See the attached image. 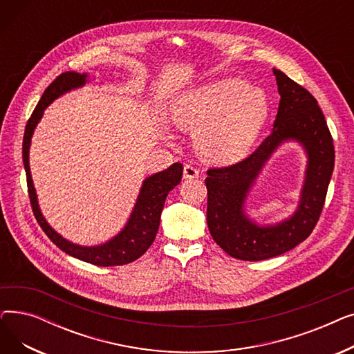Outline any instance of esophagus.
<instances>
[{
  "instance_id": "34e87169",
  "label": "esophagus",
  "mask_w": 354,
  "mask_h": 354,
  "mask_svg": "<svg viewBox=\"0 0 354 354\" xmlns=\"http://www.w3.org/2000/svg\"><path fill=\"white\" fill-rule=\"evenodd\" d=\"M199 176V171L192 165H187L183 167V178L185 179H195Z\"/></svg>"
}]
</instances>
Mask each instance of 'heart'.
Returning a JSON list of instances; mask_svg holds the SVG:
<instances>
[{
	"mask_svg": "<svg viewBox=\"0 0 354 354\" xmlns=\"http://www.w3.org/2000/svg\"><path fill=\"white\" fill-rule=\"evenodd\" d=\"M268 113L266 93L238 79H222L185 91L171 107L174 123L182 129H196L199 152L215 163L244 158Z\"/></svg>",
	"mask_w": 354,
	"mask_h": 354,
	"instance_id": "1",
	"label": "heart"
}]
</instances>
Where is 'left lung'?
<instances>
[{
  "label": "left lung",
  "instance_id": "8db88e82",
  "mask_svg": "<svg viewBox=\"0 0 354 354\" xmlns=\"http://www.w3.org/2000/svg\"><path fill=\"white\" fill-rule=\"evenodd\" d=\"M272 73L281 99L270 136L247 159L209 169L205 179L209 232L228 255L244 261L281 255L303 243L320 218L334 169L333 139L317 100L283 71ZM287 141L299 142L308 156L299 205L281 223L259 226L245 212V202L265 163Z\"/></svg>",
  "mask_w": 354,
  "mask_h": 354
}]
</instances>
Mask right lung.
Masks as SVG:
<instances>
[{
  "label": "right lung",
  "mask_w": 354,
  "mask_h": 354,
  "mask_svg": "<svg viewBox=\"0 0 354 354\" xmlns=\"http://www.w3.org/2000/svg\"><path fill=\"white\" fill-rule=\"evenodd\" d=\"M88 82L87 73L66 71L55 79L43 93V96L35 106L31 118L26 126L24 139H23V162L27 175V187L31 201L32 212L35 215L46 235L66 254L82 259L84 263L95 264L99 267H111V266H124L135 261L140 255H143L147 248L155 241L156 232L160 224V214L165 205V199L176 185L180 183L183 166L180 163H174L167 169L147 176L143 182L136 199L135 207L130 212V216L122 231L110 238L100 245H79L71 241L63 238L57 231H54L46 218L41 214L39 199H37L35 188L32 183L30 172V146L34 129L41 120L46 107H48L55 99L66 95V93L83 87Z\"/></svg>",
  "instance_id": "right-lung-1"
}]
</instances>
